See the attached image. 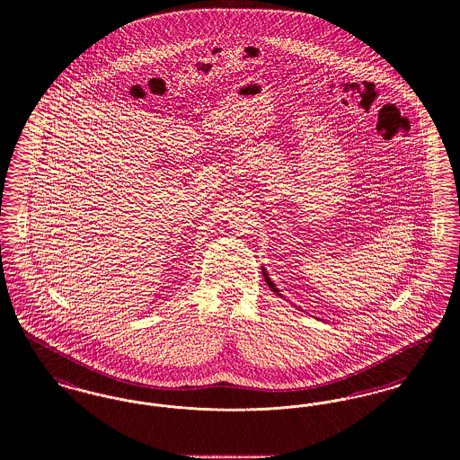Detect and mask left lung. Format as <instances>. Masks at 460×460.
Masks as SVG:
<instances>
[{"label": "left lung", "instance_id": "obj_1", "mask_svg": "<svg viewBox=\"0 0 460 460\" xmlns=\"http://www.w3.org/2000/svg\"><path fill=\"white\" fill-rule=\"evenodd\" d=\"M262 272H263V278H265V283H267V285H269V288H270V289H272V291H274V293H278V295H281V293H279V289H278V288H276V285H274V283H272V281H270V278H269V274H267V272H265V269H262Z\"/></svg>", "mask_w": 460, "mask_h": 460}]
</instances>
